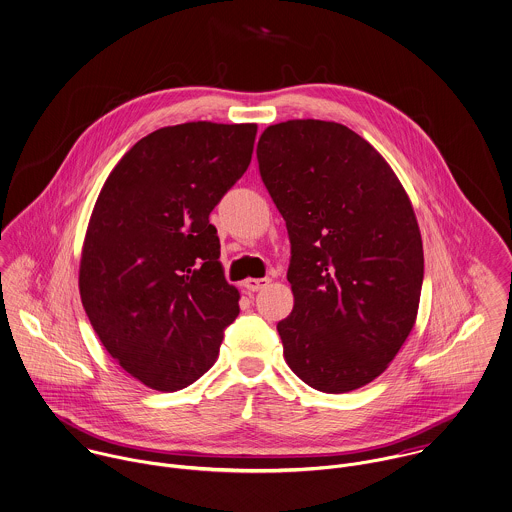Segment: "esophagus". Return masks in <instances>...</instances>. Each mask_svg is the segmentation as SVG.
Here are the masks:
<instances>
[{"instance_id": "1", "label": "esophagus", "mask_w": 512, "mask_h": 512, "mask_svg": "<svg viewBox=\"0 0 512 512\" xmlns=\"http://www.w3.org/2000/svg\"><path fill=\"white\" fill-rule=\"evenodd\" d=\"M269 284V279H247L243 286L249 290V292H257L261 288H265Z\"/></svg>"}]
</instances>
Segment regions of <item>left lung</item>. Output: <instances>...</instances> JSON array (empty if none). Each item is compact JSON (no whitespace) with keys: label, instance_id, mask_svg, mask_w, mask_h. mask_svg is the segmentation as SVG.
Returning a JSON list of instances; mask_svg holds the SVG:
<instances>
[{"label":"left lung","instance_id":"obj_1","mask_svg":"<svg viewBox=\"0 0 512 512\" xmlns=\"http://www.w3.org/2000/svg\"><path fill=\"white\" fill-rule=\"evenodd\" d=\"M257 161L290 239L284 359L316 391H355L387 369L416 320L424 253L412 204L387 161L334 121L267 127Z\"/></svg>","mask_w":512,"mask_h":512}]
</instances>
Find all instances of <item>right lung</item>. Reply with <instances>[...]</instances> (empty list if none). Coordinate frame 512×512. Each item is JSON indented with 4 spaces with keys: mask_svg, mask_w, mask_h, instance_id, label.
I'll return each mask as SVG.
<instances>
[{
    "mask_svg": "<svg viewBox=\"0 0 512 512\" xmlns=\"http://www.w3.org/2000/svg\"><path fill=\"white\" fill-rule=\"evenodd\" d=\"M255 135V123L157 129L125 153L98 196L82 304L108 353L151 389L200 379L239 314L210 212L247 171Z\"/></svg>",
    "mask_w": 512,
    "mask_h": 512,
    "instance_id": "right-lung-1",
    "label": "right lung"
}]
</instances>
